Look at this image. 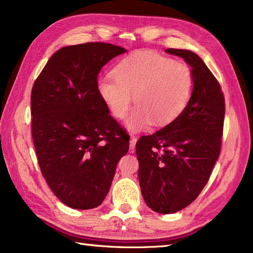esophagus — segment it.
Returning a JSON list of instances; mask_svg holds the SVG:
<instances>
[{
  "instance_id": "34e87169",
  "label": "esophagus",
  "mask_w": 253,
  "mask_h": 253,
  "mask_svg": "<svg viewBox=\"0 0 253 253\" xmlns=\"http://www.w3.org/2000/svg\"><path fill=\"white\" fill-rule=\"evenodd\" d=\"M136 142H137V136L131 135L130 136V142H129V147L131 151H134V148L136 146Z\"/></svg>"
}]
</instances>
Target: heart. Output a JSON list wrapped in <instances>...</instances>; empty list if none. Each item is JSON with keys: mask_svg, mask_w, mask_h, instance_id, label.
<instances>
[{"mask_svg": "<svg viewBox=\"0 0 253 253\" xmlns=\"http://www.w3.org/2000/svg\"><path fill=\"white\" fill-rule=\"evenodd\" d=\"M113 76L98 81V92L111 115L124 118L132 102L137 106L126 126L142 131L174 122L191 100L194 77L190 67L153 51H137L119 61Z\"/></svg>", "mask_w": 253, "mask_h": 253, "instance_id": "heart-1", "label": "heart"}]
</instances>
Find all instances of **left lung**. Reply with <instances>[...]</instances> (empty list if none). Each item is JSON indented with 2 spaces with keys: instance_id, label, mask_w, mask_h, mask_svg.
<instances>
[{
  "instance_id": "left-lung-1",
  "label": "left lung",
  "mask_w": 253,
  "mask_h": 253,
  "mask_svg": "<svg viewBox=\"0 0 253 253\" xmlns=\"http://www.w3.org/2000/svg\"><path fill=\"white\" fill-rule=\"evenodd\" d=\"M191 66L194 90L183 113L136 143L144 201L153 211L175 213L198 198L221 152L225 102L221 85L198 54L166 49Z\"/></svg>"
}]
</instances>
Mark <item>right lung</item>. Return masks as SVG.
Segmentation results:
<instances>
[{
    "label": "right lung",
    "mask_w": 253,
    "mask_h": 253,
    "mask_svg": "<svg viewBox=\"0 0 253 253\" xmlns=\"http://www.w3.org/2000/svg\"><path fill=\"white\" fill-rule=\"evenodd\" d=\"M105 42L58 50L31 92V132L45 182L63 204L89 210L102 203L129 136L109 115L98 92V75L125 52Z\"/></svg>",
    "instance_id": "right-lung-1"
}]
</instances>
